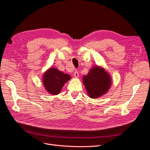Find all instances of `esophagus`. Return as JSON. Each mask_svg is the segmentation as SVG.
<instances>
[{"label": "esophagus", "mask_w": 150, "mask_h": 150, "mask_svg": "<svg viewBox=\"0 0 150 150\" xmlns=\"http://www.w3.org/2000/svg\"><path fill=\"white\" fill-rule=\"evenodd\" d=\"M74 76L75 77V78H78V76H79V73H78V72L77 71H76L74 72Z\"/></svg>", "instance_id": "1"}]
</instances>
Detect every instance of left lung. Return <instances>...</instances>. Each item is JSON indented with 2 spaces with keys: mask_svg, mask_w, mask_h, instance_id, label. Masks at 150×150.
Here are the masks:
<instances>
[{
  "mask_svg": "<svg viewBox=\"0 0 150 150\" xmlns=\"http://www.w3.org/2000/svg\"><path fill=\"white\" fill-rule=\"evenodd\" d=\"M83 82L88 96L96 99L105 94L110 89L112 81L110 74L99 66L91 69L87 75L83 77Z\"/></svg>",
  "mask_w": 150,
  "mask_h": 150,
  "instance_id": "1",
  "label": "left lung"
}]
</instances>
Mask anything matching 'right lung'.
<instances>
[{
	"label": "right lung",
	"mask_w": 150,
	"mask_h": 150,
	"mask_svg": "<svg viewBox=\"0 0 150 150\" xmlns=\"http://www.w3.org/2000/svg\"><path fill=\"white\" fill-rule=\"evenodd\" d=\"M71 76L58 70L55 67H50L42 75V83L47 93L57 95L61 91L63 86L69 81Z\"/></svg>",
	"instance_id": "obj_1"
}]
</instances>
